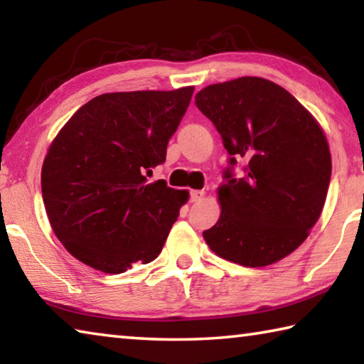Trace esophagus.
Listing matches in <instances>:
<instances>
[{
    "label": "esophagus",
    "mask_w": 364,
    "mask_h": 364,
    "mask_svg": "<svg viewBox=\"0 0 364 364\" xmlns=\"http://www.w3.org/2000/svg\"><path fill=\"white\" fill-rule=\"evenodd\" d=\"M204 191H199V189H194V191H191L189 193V200L191 202H199L202 197H204Z\"/></svg>",
    "instance_id": "esophagus-1"
}]
</instances>
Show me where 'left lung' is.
<instances>
[{"label": "left lung", "mask_w": 364, "mask_h": 364, "mask_svg": "<svg viewBox=\"0 0 364 364\" xmlns=\"http://www.w3.org/2000/svg\"><path fill=\"white\" fill-rule=\"evenodd\" d=\"M230 154L218 189L221 215L204 231L218 257L267 267L299 247L319 218L331 181L328 139L282 86L258 77L210 85L196 95ZM242 178L233 176L237 160Z\"/></svg>", "instance_id": "1"}]
</instances>
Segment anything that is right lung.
Returning a JSON list of instances; mask_svg holds the SVG:
<instances>
[{
	"label": "right lung",
	"mask_w": 364,
	"mask_h": 364,
	"mask_svg": "<svg viewBox=\"0 0 364 364\" xmlns=\"http://www.w3.org/2000/svg\"><path fill=\"white\" fill-rule=\"evenodd\" d=\"M194 93L130 91L96 96L54 138L41 168L49 223L70 254L88 267L119 274L156 260L188 191L147 183L165 162Z\"/></svg>",
	"instance_id": "right-lung-1"
}]
</instances>
